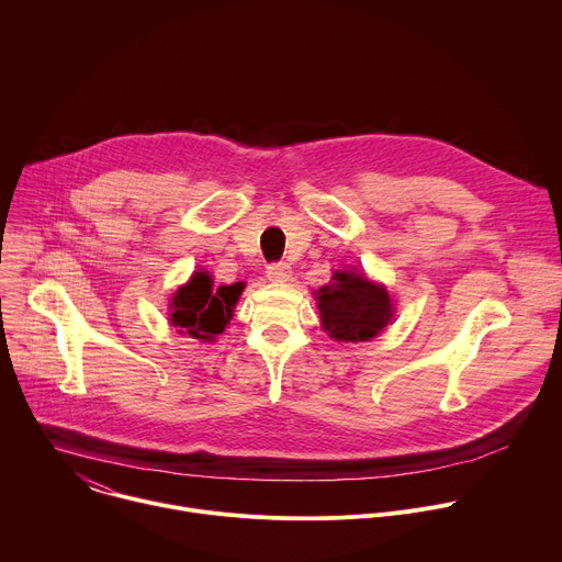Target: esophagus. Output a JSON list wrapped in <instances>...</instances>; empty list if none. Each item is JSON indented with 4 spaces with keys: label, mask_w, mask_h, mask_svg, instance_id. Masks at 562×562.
<instances>
[{
    "label": "esophagus",
    "mask_w": 562,
    "mask_h": 562,
    "mask_svg": "<svg viewBox=\"0 0 562 562\" xmlns=\"http://www.w3.org/2000/svg\"><path fill=\"white\" fill-rule=\"evenodd\" d=\"M267 278L271 282H286L291 278V267L286 262H276L267 269Z\"/></svg>",
    "instance_id": "1"
}]
</instances>
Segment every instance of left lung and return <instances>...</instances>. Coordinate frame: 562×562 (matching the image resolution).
Instances as JSON below:
<instances>
[{
  "label": "left lung",
  "mask_w": 562,
  "mask_h": 562,
  "mask_svg": "<svg viewBox=\"0 0 562 562\" xmlns=\"http://www.w3.org/2000/svg\"><path fill=\"white\" fill-rule=\"evenodd\" d=\"M333 282L315 291L322 328L337 341H368L393 319L395 306L384 284L357 271H335Z\"/></svg>",
  "instance_id": "1"
}]
</instances>
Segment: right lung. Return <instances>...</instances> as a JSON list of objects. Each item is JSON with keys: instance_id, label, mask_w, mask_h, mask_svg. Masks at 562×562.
Here are the masks:
<instances>
[{"instance_id": "1", "label": "right lung", "mask_w": 562, "mask_h": 562, "mask_svg": "<svg viewBox=\"0 0 562 562\" xmlns=\"http://www.w3.org/2000/svg\"><path fill=\"white\" fill-rule=\"evenodd\" d=\"M245 284L236 282L214 291L212 276L207 271H196L190 282L173 293L169 302V324L182 335L212 341L229 324Z\"/></svg>"}]
</instances>
